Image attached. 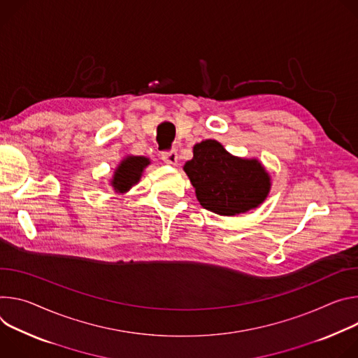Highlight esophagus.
<instances>
[{"mask_svg":"<svg viewBox=\"0 0 358 358\" xmlns=\"http://www.w3.org/2000/svg\"><path fill=\"white\" fill-rule=\"evenodd\" d=\"M162 159L168 165H176L178 164V152L175 149L164 152L162 153Z\"/></svg>","mask_w":358,"mask_h":358,"instance_id":"1","label":"esophagus"}]
</instances>
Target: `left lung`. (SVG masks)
Listing matches in <instances>:
<instances>
[{
	"label": "left lung",
	"mask_w": 358,
	"mask_h": 358,
	"mask_svg": "<svg viewBox=\"0 0 358 358\" xmlns=\"http://www.w3.org/2000/svg\"><path fill=\"white\" fill-rule=\"evenodd\" d=\"M199 203L217 215L246 213L264 202L270 176L257 159L230 155L213 139L193 146V157L183 166Z\"/></svg>",
	"instance_id": "8db88e82"
}]
</instances>
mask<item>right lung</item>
Listing matches in <instances>:
<instances>
[{
  "label": "right lung",
  "instance_id": "right-lung-1",
  "mask_svg": "<svg viewBox=\"0 0 358 358\" xmlns=\"http://www.w3.org/2000/svg\"><path fill=\"white\" fill-rule=\"evenodd\" d=\"M149 164L150 161L145 156H127L124 161L117 165L110 180V185L115 189V192H128L134 185H136L141 180L143 169Z\"/></svg>",
  "mask_w": 358,
  "mask_h": 358
}]
</instances>
